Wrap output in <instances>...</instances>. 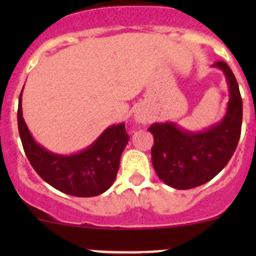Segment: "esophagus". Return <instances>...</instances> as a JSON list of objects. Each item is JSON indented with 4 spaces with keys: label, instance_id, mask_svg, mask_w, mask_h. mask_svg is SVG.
<instances>
[{
    "label": "esophagus",
    "instance_id": "1",
    "mask_svg": "<svg viewBox=\"0 0 256 256\" xmlns=\"http://www.w3.org/2000/svg\"><path fill=\"white\" fill-rule=\"evenodd\" d=\"M135 120L136 122H140V124H146L148 121V116L142 112H138L135 114Z\"/></svg>",
    "mask_w": 256,
    "mask_h": 256
}]
</instances>
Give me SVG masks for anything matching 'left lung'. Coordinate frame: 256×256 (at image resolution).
I'll return each mask as SVG.
<instances>
[{"label":"left lung","instance_id":"left-lung-1","mask_svg":"<svg viewBox=\"0 0 256 256\" xmlns=\"http://www.w3.org/2000/svg\"><path fill=\"white\" fill-rule=\"evenodd\" d=\"M213 68L223 72L229 90L226 114L204 130L193 131L177 122H154L152 164L162 182L176 190H190L214 178L233 156L240 138L242 102L238 82L229 66L216 62Z\"/></svg>","mask_w":256,"mask_h":256}]
</instances>
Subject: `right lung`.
Returning <instances> with one entry per match:
<instances>
[{"mask_svg": "<svg viewBox=\"0 0 256 256\" xmlns=\"http://www.w3.org/2000/svg\"><path fill=\"white\" fill-rule=\"evenodd\" d=\"M22 92L23 89L18 100V131L34 171L52 187L74 197H95L109 190L115 182L121 154L130 138L125 122L106 128L82 151L56 154L38 144L28 130L23 118Z\"/></svg>", "mask_w": 256, "mask_h": 256, "instance_id": "obj_1", "label": "right lung"}]
</instances>
